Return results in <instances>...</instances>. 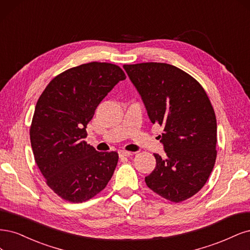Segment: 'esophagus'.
<instances>
[{
    "instance_id": "esophagus-1",
    "label": "esophagus",
    "mask_w": 250,
    "mask_h": 250,
    "mask_svg": "<svg viewBox=\"0 0 250 250\" xmlns=\"http://www.w3.org/2000/svg\"><path fill=\"white\" fill-rule=\"evenodd\" d=\"M131 156H132L131 151H125V150L119 151V157L120 158H127V157H131Z\"/></svg>"
}]
</instances>
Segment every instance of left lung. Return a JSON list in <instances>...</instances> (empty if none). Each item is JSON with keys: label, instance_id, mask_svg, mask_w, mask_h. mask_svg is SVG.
Segmentation results:
<instances>
[{"label": "left lung", "instance_id": "left-lung-1", "mask_svg": "<svg viewBox=\"0 0 250 250\" xmlns=\"http://www.w3.org/2000/svg\"><path fill=\"white\" fill-rule=\"evenodd\" d=\"M152 124L163 126L166 158L154 154L156 168L147 187L172 203L205 186L215 165L217 123L212 104L196 80L167 63L125 64Z\"/></svg>", "mask_w": 250, "mask_h": 250}]
</instances>
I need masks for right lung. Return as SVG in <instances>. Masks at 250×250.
Here are the masks:
<instances>
[{
    "label": "right lung",
    "mask_w": 250,
    "mask_h": 250,
    "mask_svg": "<svg viewBox=\"0 0 250 250\" xmlns=\"http://www.w3.org/2000/svg\"><path fill=\"white\" fill-rule=\"evenodd\" d=\"M125 78L115 64L90 62L56 76L39 96L31 146L46 185L61 198L75 204L89 200L113 175L117 152L95 150L84 138L96 107Z\"/></svg>",
    "instance_id": "obj_1"
}]
</instances>
